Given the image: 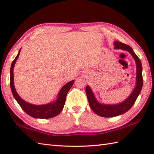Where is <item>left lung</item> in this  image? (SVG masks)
I'll list each match as a JSON object with an SVG mask.
<instances>
[{"mask_svg": "<svg viewBox=\"0 0 154 154\" xmlns=\"http://www.w3.org/2000/svg\"><path fill=\"white\" fill-rule=\"evenodd\" d=\"M114 44L115 45V49H121L126 50L132 55L135 60L136 64V85L133 92L124 102L117 104H103L99 103L96 100L94 96L93 91H91L89 86L86 87V93L89 106L94 112L97 115L103 117H114L119 116L127 112L131 109V107L135 103L138 95L141 92L143 86V78H142V66L141 61L136 54L133 51L132 48L128 45L124 44L120 42H114Z\"/></svg>", "mask_w": 154, "mask_h": 154, "instance_id": "8db88e82", "label": "left lung"}]
</instances>
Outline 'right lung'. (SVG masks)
Listing matches in <instances>:
<instances>
[{
	"label": "right lung",
	"mask_w": 154,
	"mask_h": 154,
	"mask_svg": "<svg viewBox=\"0 0 154 154\" xmlns=\"http://www.w3.org/2000/svg\"><path fill=\"white\" fill-rule=\"evenodd\" d=\"M20 52V50H19L18 55H16L14 61H12L11 67V71H10V73H11V81H10V85H11V91L14 99L17 101V103L19 104V105L20 106L23 110L25 112H26L28 115H30L33 118L45 119H50V118H53L58 115L63 109L67 94L71 89V87L73 86L74 83V80L65 84L61 88L60 93L58 94L57 99L55 102L44 104V105H35V104H32L26 102L25 100H22V98L20 97V96L18 94L15 89L14 84V73H13V70H14V67L16 61L18 58Z\"/></svg>",
	"instance_id": "obj_1"
}]
</instances>
